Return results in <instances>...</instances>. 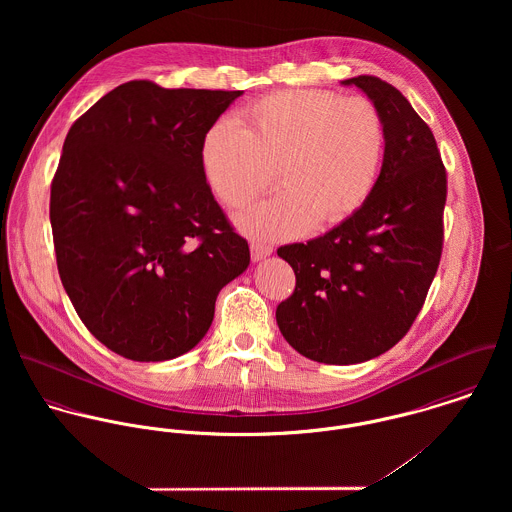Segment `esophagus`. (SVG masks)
Masks as SVG:
<instances>
[{"instance_id": "esophagus-1", "label": "esophagus", "mask_w": 512, "mask_h": 512, "mask_svg": "<svg viewBox=\"0 0 512 512\" xmlns=\"http://www.w3.org/2000/svg\"><path fill=\"white\" fill-rule=\"evenodd\" d=\"M250 252H252V260L254 262H260L264 260L266 256H270L274 252V248L270 244H262V242H252L250 244Z\"/></svg>"}]
</instances>
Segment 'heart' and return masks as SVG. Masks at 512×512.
Segmentation results:
<instances>
[{
	"label": "heart",
	"mask_w": 512,
	"mask_h": 512,
	"mask_svg": "<svg viewBox=\"0 0 512 512\" xmlns=\"http://www.w3.org/2000/svg\"><path fill=\"white\" fill-rule=\"evenodd\" d=\"M244 126L215 122L201 142V167L220 203L242 209L276 181L284 193L238 217L252 236L280 238L313 220L349 219L372 193L386 147L374 102L331 90H280L242 112Z\"/></svg>",
	"instance_id": "b5f03b06"
}]
</instances>
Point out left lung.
I'll return each instance as SVG.
<instances>
[{
	"label": "left lung",
	"instance_id": "left-lung-1",
	"mask_svg": "<svg viewBox=\"0 0 512 512\" xmlns=\"http://www.w3.org/2000/svg\"><path fill=\"white\" fill-rule=\"evenodd\" d=\"M343 84L359 86L384 118L380 175L349 219L278 248L295 274L278 327L299 355L325 365L365 363L410 331L438 272L447 197L436 138L404 94L370 74Z\"/></svg>",
	"mask_w": 512,
	"mask_h": 512
}]
</instances>
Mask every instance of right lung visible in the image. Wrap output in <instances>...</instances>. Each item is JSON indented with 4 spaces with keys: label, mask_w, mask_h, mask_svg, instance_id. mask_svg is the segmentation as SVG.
Returning a JSON list of instances; mask_svg holds the SVG:
<instances>
[{
    "label": "right lung",
    "mask_w": 512,
    "mask_h": 512,
    "mask_svg": "<svg viewBox=\"0 0 512 512\" xmlns=\"http://www.w3.org/2000/svg\"><path fill=\"white\" fill-rule=\"evenodd\" d=\"M240 94L130 80L67 134L49 209L57 268L86 329L120 357L191 351L250 264L201 167L205 132Z\"/></svg>",
    "instance_id": "right-lung-1"
}]
</instances>
